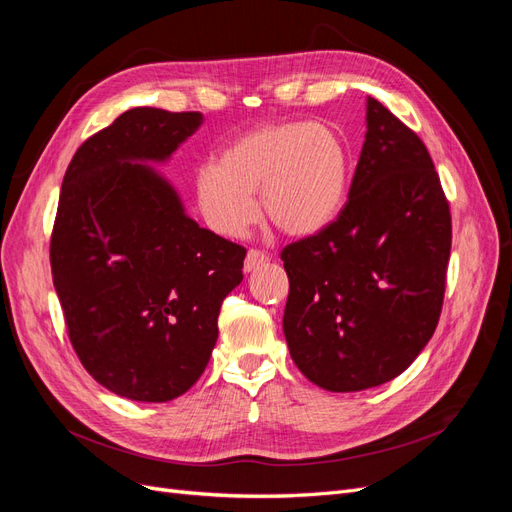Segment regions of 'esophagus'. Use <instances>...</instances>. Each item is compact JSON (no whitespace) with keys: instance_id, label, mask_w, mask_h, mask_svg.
I'll return each instance as SVG.
<instances>
[{"instance_id":"34e87169","label":"esophagus","mask_w":512,"mask_h":512,"mask_svg":"<svg viewBox=\"0 0 512 512\" xmlns=\"http://www.w3.org/2000/svg\"><path fill=\"white\" fill-rule=\"evenodd\" d=\"M269 260V256L265 254V252H260V250H250L247 252V256H245V265H243V269L250 273V271H254V269H258L260 265H265V262Z\"/></svg>"}]
</instances>
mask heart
I'll use <instances>...</instances> for the list:
<instances>
[{
    "instance_id": "obj_1",
    "label": "heart",
    "mask_w": 512,
    "mask_h": 512,
    "mask_svg": "<svg viewBox=\"0 0 512 512\" xmlns=\"http://www.w3.org/2000/svg\"><path fill=\"white\" fill-rule=\"evenodd\" d=\"M350 153L331 126L265 123L237 138L220 162L198 166L196 207L224 237H241L258 218L256 190L269 220L288 235L309 237L344 209Z\"/></svg>"
}]
</instances>
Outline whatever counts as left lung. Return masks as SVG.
I'll list each match as a JSON object with an SVG mask.
<instances>
[{
	"mask_svg": "<svg viewBox=\"0 0 512 512\" xmlns=\"http://www.w3.org/2000/svg\"><path fill=\"white\" fill-rule=\"evenodd\" d=\"M365 121L346 207L282 252L290 356L333 393L412 365L438 327L451 256V211L427 147L374 98Z\"/></svg>",
	"mask_w": 512,
	"mask_h": 512,
	"instance_id": "left-lung-1",
	"label": "left lung"
}]
</instances>
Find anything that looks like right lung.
<instances>
[{
	"label": "right lung",
	"instance_id": "obj_1",
	"mask_svg": "<svg viewBox=\"0 0 512 512\" xmlns=\"http://www.w3.org/2000/svg\"><path fill=\"white\" fill-rule=\"evenodd\" d=\"M200 113L138 106L76 149L61 183L51 271L70 342L104 389L160 404L203 376L245 247L200 228L164 164Z\"/></svg>",
	"mask_w": 512,
	"mask_h": 512
}]
</instances>
